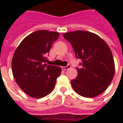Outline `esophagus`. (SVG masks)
Wrapping results in <instances>:
<instances>
[{"instance_id": "esophagus-1", "label": "esophagus", "mask_w": 123, "mask_h": 123, "mask_svg": "<svg viewBox=\"0 0 123 123\" xmlns=\"http://www.w3.org/2000/svg\"><path fill=\"white\" fill-rule=\"evenodd\" d=\"M70 68H71V66H70V64H68L67 66H65V67H62V69L63 70H64V71H65V70H67L68 69Z\"/></svg>"}]
</instances>
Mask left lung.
<instances>
[{"mask_svg": "<svg viewBox=\"0 0 123 123\" xmlns=\"http://www.w3.org/2000/svg\"><path fill=\"white\" fill-rule=\"evenodd\" d=\"M71 44L75 56L82 60L78 74L71 81L73 90L86 98L101 94L110 85L115 73L113 55L109 46L97 34L75 31L63 34Z\"/></svg>", "mask_w": 123, "mask_h": 123, "instance_id": "left-lung-1", "label": "left lung"}]
</instances>
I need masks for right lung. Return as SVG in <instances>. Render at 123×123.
I'll return each instance as SVG.
<instances>
[{
	"label": "right lung",
	"mask_w": 123,
	"mask_h": 123,
	"mask_svg": "<svg viewBox=\"0 0 123 123\" xmlns=\"http://www.w3.org/2000/svg\"><path fill=\"white\" fill-rule=\"evenodd\" d=\"M59 33L46 30L27 36L17 47L12 62L17 84L31 97L41 98L54 90L62 72L58 66L47 65V55Z\"/></svg>",
	"instance_id": "obj_1"
}]
</instances>
